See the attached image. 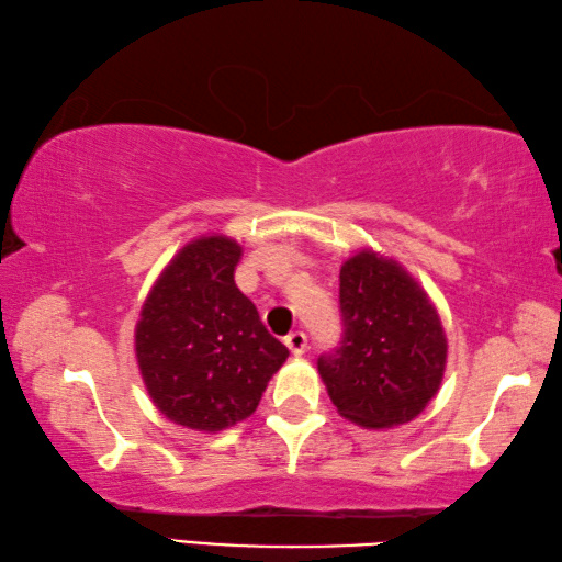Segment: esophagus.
Here are the masks:
<instances>
[{
  "label": "esophagus",
  "instance_id": "1",
  "mask_svg": "<svg viewBox=\"0 0 562 562\" xmlns=\"http://www.w3.org/2000/svg\"><path fill=\"white\" fill-rule=\"evenodd\" d=\"M284 345L290 347V351L294 357H300V355H304V351H307V335H304V331H290L288 337H284Z\"/></svg>",
  "mask_w": 562,
  "mask_h": 562
}]
</instances>
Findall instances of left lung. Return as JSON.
<instances>
[{
  "label": "left lung",
  "instance_id": "1",
  "mask_svg": "<svg viewBox=\"0 0 562 562\" xmlns=\"http://www.w3.org/2000/svg\"><path fill=\"white\" fill-rule=\"evenodd\" d=\"M341 341L317 359L337 412L364 429L408 424L439 392L446 335L439 312L392 258L359 250L339 270Z\"/></svg>",
  "mask_w": 562,
  "mask_h": 562
}]
</instances>
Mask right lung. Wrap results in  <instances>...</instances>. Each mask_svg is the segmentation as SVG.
Listing matches in <instances>:
<instances>
[{
  "mask_svg": "<svg viewBox=\"0 0 562 562\" xmlns=\"http://www.w3.org/2000/svg\"><path fill=\"white\" fill-rule=\"evenodd\" d=\"M243 247L225 235L190 240L160 272L136 325L150 402L193 431H223L258 408L290 357L237 290Z\"/></svg>",
  "mask_w": 562,
  "mask_h": 562,
  "instance_id": "1",
  "label": "right lung"
}]
</instances>
